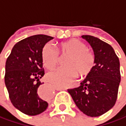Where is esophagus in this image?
Masks as SVG:
<instances>
[{
	"label": "esophagus",
	"mask_w": 126,
	"mask_h": 126,
	"mask_svg": "<svg viewBox=\"0 0 126 126\" xmlns=\"http://www.w3.org/2000/svg\"><path fill=\"white\" fill-rule=\"evenodd\" d=\"M55 89L57 90V91H60V90H65V88H62V87H55ZM46 91L48 93V95L47 96H45L43 95V91ZM39 95H40V97L41 98H48V96H49V95L51 94V93H49V92H48V88L46 87V86H43V87H40V89H39Z\"/></svg>",
	"instance_id": "obj_1"
}]
</instances>
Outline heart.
<instances>
[{
  "mask_svg": "<svg viewBox=\"0 0 126 126\" xmlns=\"http://www.w3.org/2000/svg\"><path fill=\"white\" fill-rule=\"evenodd\" d=\"M60 49L62 55H68L64 61L66 66L49 72L46 76L48 81L57 87H65L73 81L77 75L83 78L91 72L95 64L94 57L83 42L72 39L62 42ZM42 57L48 69L54 68L59 60L57 49L50 43L43 47Z\"/></svg>",
  "mask_w": 126,
  "mask_h": 126,
  "instance_id": "b5f03b06",
  "label": "heart"
}]
</instances>
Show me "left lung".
Returning a JSON list of instances; mask_svg holds the SVG:
<instances>
[{"mask_svg": "<svg viewBox=\"0 0 126 126\" xmlns=\"http://www.w3.org/2000/svg\"><path fill=\"white\" fill-rule=\"evenodd\" d=\"M93 48L95 66L76 88L68 90L78 109L88 116H98L116 103L121 80L120 60L109 44L97 37L83 35Z\"/></svg>", "mask_w": 126, "mask_h": 126, "instance_id": "8db88e82", "label": "left lung"}]
</instances>
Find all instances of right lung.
Here are the masks:
<instances>
[{
    "mask_svg": "<svg viewBox=\"0 0 126 126\" xmlns=\"http://www.w3.org/2000/svg\"><path fill=\"white\" fill-rule=\"evenodd\" d=\"M53 39L39 34L22 39L13 46L6 60L4 81L10 99L16 109L27 115H38L48 108V102L39 94V79L45 74L42 48Z\"/></svg>",
    "mask_w": 126,
    "mask_h": 126,
    "instance_id": "add662e5",
    "label": "right lung"
}]
</instances>
